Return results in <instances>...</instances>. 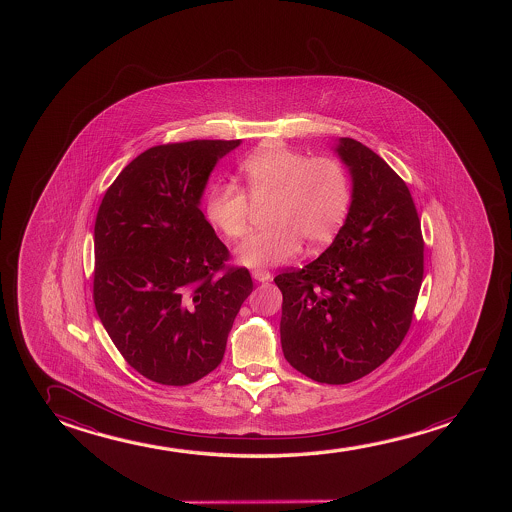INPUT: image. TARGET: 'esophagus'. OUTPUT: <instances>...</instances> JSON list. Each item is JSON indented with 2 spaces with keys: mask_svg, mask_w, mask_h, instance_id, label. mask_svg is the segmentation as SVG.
<instances>
[{
  "mask_svg": "<svg viewBox=\"0 0 512 512\" xmlns=\"http://www.w3.org/2000/svg\"><path fill=\"white\" fill-rule=\"evenodd\" d=\"M270 277H272V275L268 274L267 270H254V272H252V279H254V281L268 282L270 281Z\"/></svg>",
  "mask_w": 512,
  "mask_h": 512,
  "instance_id": "34e87169",
  "label": "esophagus"
}]
</instances>
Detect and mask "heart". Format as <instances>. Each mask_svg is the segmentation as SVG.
<instances>
[{
    "label": "heart",
    "mask_w": 512,
    "mask_h": 512,
    "mask_svg": "<svg viewBox=\"0 0 512 512\" xmlns=\"http://www.w3.org/2000/svg\"><path fill=\"white\" fill-rule=\"evenodd\" d=\"M244 189L230 182L214 184L205 198L210 224L228 238L249 230L251 195L270 202L268 230L258 231L237 247L238 260L251 268H270L291 260L302 249L332 242L353 198L346 166L332 156L309 158L286 145L272 144L240 163ZM247 192L249 196H245Z\"/></svg>",
    "instance_id": "obj_1"
}]
</instances>
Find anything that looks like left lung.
<instances>
[{
	"mask_svg": "<svg viewBox=\"0 0 512 512\" xmlns=\"http://www.w3.org/2000/svg\"><path fill=\"white\" fill-rule=\"evenodd\" d=\"M353 182L344 226L303 268L277 275L281 344L291 367L324 384H347L402 344L423 281V237L411 191L367 145L333 147Z\"/></svg>",
	"mask_w": 512,
	"mask_h": 512,
	"instance_id": "8db88e82",
	"label": "left lung"
}]
</instances>
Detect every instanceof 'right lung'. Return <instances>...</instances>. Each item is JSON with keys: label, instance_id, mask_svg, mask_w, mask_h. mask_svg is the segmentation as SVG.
I'll use <instances>...</instances> for the list:
<instances>
[{"label": "right lung", "instance_id": "right-lung-1", "mask_svg": "<svg viewBox=\"0 0 512 512\" xmlns=\"http://www.w3.org/2000/svg\"><path fill=\"white\" fill-rule=\"evenodd\" d=\"M242 140L158 145L124 166L94 223V307L124 360L151 381L186 386L221 363L247 268L203 216L217 161Z\"/></svg>", "mask_w": 512, "mask_h": 512}]
</instances>
